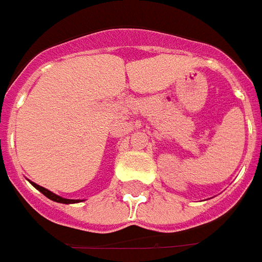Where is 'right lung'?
<instances>
[{
    "label": "right lung",
    "mask_w": 262,
    "mask_h": 262,
    "mask_svg": "<svg viewBox=\"0 0 262 262\" xmlns=\"http://www.w3.org/2000/svg\"><path fill=\"white\" fill-rule=\"evenodd\" d=\"M33 187L34 188H37L39 191H40L41 194H45L48 199H50V200H53V202H56V203H63V204H71V203H79V202H82V200H72V199H63V197H60V195H58V194L52 193V191H49L48 188H45V187H40V185H37L36 183H32Z\"/></svg>",
    "instance_id": "add662e5"
}]
</instances>
